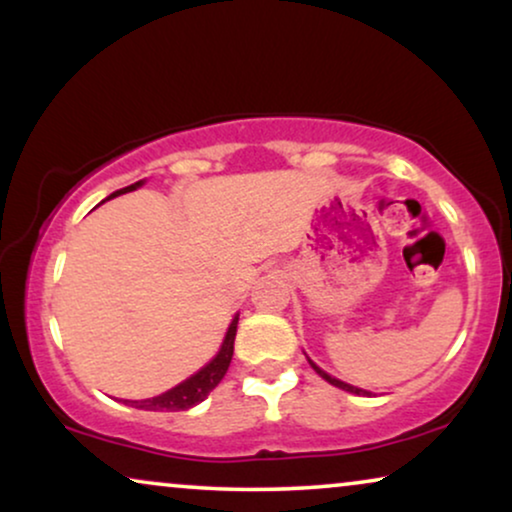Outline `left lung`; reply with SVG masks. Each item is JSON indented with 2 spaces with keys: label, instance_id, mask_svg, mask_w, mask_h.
I'll return each mask as SVG.
<instances>
[{
  "label": "left lung",
  "instance_id": "8db88e82",
  "mask_svg": "<svg viewBox=\"0 0 512 512\" xmlns=\"http://www.w3.org/2000/svg\"><path fill=\"white\" fill-rule=\"evenodd\" d=\"M310 366H312L314 370H317V373H319L321 377H324V380H326V382H331V384H333V387H338V389H345V391H349V394H359V396H366V394H368V391H363V389H356V387H352V384H345V382L335 380V377H331V375H326V373H324V370H321L319 366H314V363H312V361H310Z\"/></svg>",
  "mask_w": 512,
  "mask_h": 512
}]
</instances>
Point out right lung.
I'll return each instance as SVG.
<instances>
[{
    "label": "right lung",
    "instance_id": "right-lung-1",
    "mask_svg": "<svg viewBox=\"0 0 512 512\" xmlns=\"http://www.w3.org/2000/svg\"><path fill=\"white\" fill-rule=\"evenodd\" d=\"M137 186H142V181H137V184H132V186H125V188H121V191H116L114 195L135 191ZM109 198H111V195H109ZM237 319H240V317H235L233 321H230V328L226 333V340H223V345L219 349V354H216L205 368L198 370V373H195L193 377H188V380L177 384L174 389L165 391V394L153 396V398H144V401H125V405H132V408H139V410L179 412V410L193 408V405H198L200 401H205V398L209 396V391H212L216 384L223 380V375H226V370L230 366V359H233Z\"/></svg>",
    "mask_w": 512,
    "mask_h": 512
}]
</instances>
